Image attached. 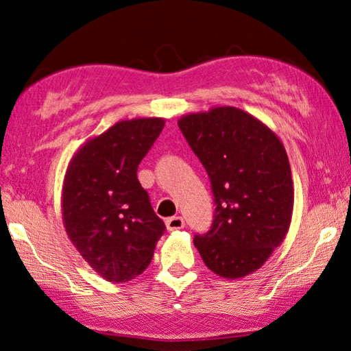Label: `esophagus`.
<instances>
[{
    "mask_svg": "<svg viewBox=\"0 0 351 351\" xmlns=\"http://www.w3.org/2000/svg\"><path fill=\"white\" fill-rule=\"evenodd\" d=\"M165 226H167L169 230H178L186 226V221H184L182 217H170L165 219Z\"/></svg>",
    "mask_w": 351,
    "mask_h": 351,
    "instance_id": "obj_1",
    "label": "esophagus"
}]
</instances>
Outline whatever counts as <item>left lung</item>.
Returning a JSON list of instances; mask_svg holds the SVG:
<instances>
[{"label": "left lung", "instance_id": "obj_1", "mask_svg": "<svg viewBox=\"0 0 351 351\" xmlns=\"http://www.w3.org/2000/svg\"><path fill=\"white\" fill-rule=\"evenodd\" d=\"M178 127L207 171L215 206L195 246L215 274H251L288 232L294 190L287 152L268 127L234 106L184 116Z\"/></svg>", "mask_w": 351, "mask_h": 351}]
</instances>
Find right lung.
Wrapping results in <instances>:
<instances>
[{"label": "right lung", "instance_id": "1", "mask_svg": "<svg viewBox=\"0 0 351 351\" xmlns=\"http://www.w3.org/2000/svg\"><path fill=\"white\" fill-rule=\"evenodd\" d=\"M164 128V119L123 121L88 141L63 184L69 240L94 271L128 282L150 265L165 224L138 180V167Z\"/></svg>", "mask_w": 351, "mask_h": 351}]
</instances>
